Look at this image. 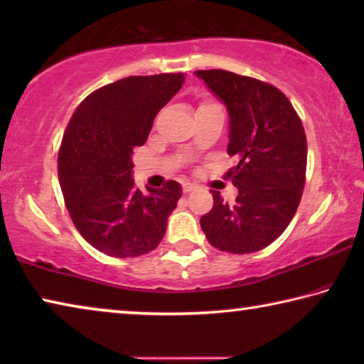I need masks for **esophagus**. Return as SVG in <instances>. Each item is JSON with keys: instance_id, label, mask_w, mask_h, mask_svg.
Instances as JSON below:
<instances>
[{"instance_id": "1", "label": "esophagus", "mask_w": 364, "mask_h": 364, "mask_svg": "<svg viewBox=\"0 0 364 364\" xmlns=\"http://www.w3.org/2000/svg\"><path fill=\"white\" fill-rule=\"evenodd\" d=\"M196 189V184H193V183H184L183 184V193L184 194H188V193H191V191H194Z\"/></svg>"}]
</instances>
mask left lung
<instances>
[{
    "mask_svg": "<svg viewBox=\"0 0 364 364\" xmlns=\"http://www.w3.org/2000/svg\"><path fill=\"white\" fill-rule=\"evenodd\" d=\"M230 117L228 171L237 188L232 205L212 191L213 208L200 228L213 247L252 254L278 239L300 204L306 170V138L291 101L278 88L228 70H197Z\"/></svg>",
    "mask_w": 364,
    "mask_h": 364,
    "instance_id": "8db88e82",
    "label": "left lung"
}]
</instances>
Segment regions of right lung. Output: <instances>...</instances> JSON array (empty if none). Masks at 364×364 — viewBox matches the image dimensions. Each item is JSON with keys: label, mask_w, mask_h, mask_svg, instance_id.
Instances as JSON below:
<instances>
[{"label": "right lung", "mask_w": 364, "mask_h": 364, "mask_svg": "<svg viewBox=\"0 0 364 364\" xmlns=\"http://www.w3.org/2000/svg\"><path fill=\"white\" fill-rule=\"evenodd\" d=\"M183 82V73L117 80L86 97L67 125L58 160L67 210L85 241L109 257L156 249L181 197L176 181L147 194L134 188L133 151Z\"/></svg>", "instance_id": "add662e5"}]
</instances>
